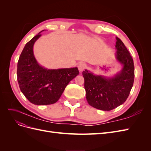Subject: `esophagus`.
Wrapping results in <instances>:
<instances>
[{
	"mask_svg": "<svg viewBox=\"0 0 151 151\" xmlns=\"http://www.w3.org/2000/svg\"><path fill=\"white\" fill-rule=\"evenodd\" d=\"M86 65L85 63H80L78 65L79 70L81 72H83V71L84 70V68H86Z\"/></svg>",
	"mask_w": 151,
	"mask_h": 151,
	"instance_id": "34e87169",
	"label": "esophagus"
}]
</instances>
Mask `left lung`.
Instances as JSON below:
<instances>
[{
  "label": "left lung",
  "mask_w": 151,
  "mask_h": 151,
  "mask_svg": "<svg viewBox=\"0 0 151 151\" xmlns=\"http://www.w3.org/2000/svg\"><path fill=\"white\" fill-rule=\"evenodd\" d=\"M116 60L123 65L120 73L111 78L83 72L86 99L89 105L103 111H110L125 102L134 81V60L122 41L116 38Z\"/></svg>",
  "instance_id": "8db88e82"
}]
</instances>
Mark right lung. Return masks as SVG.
<instances>
[{
  "mask_svg": "<svg viewBox=\"0 0 151 151\" xmlns=\"http://www.w3.org/2000/svg\"><path fill=\"white\" fill-rule=\"evenodd\" d=\"M40 33L22 50L17 62V79L21 92L29 101L36 105H47L58 101L67 84L79 72L77 67L47 69L40 65L33 48L36 41L42 36Z\"/></svg>",
  "mask_w": 151,
  "mask_h": 151,
  "instance_id": "1",
  "label": "right lung"
}]
</instances>
